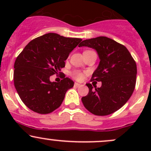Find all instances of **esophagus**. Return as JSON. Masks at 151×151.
I'll use <instances>...</instances> for the list:
<instances>
[{
    "label": "esophagus",
    "mask_w": 151,
    "mask_h": 151,
    "mask_svg": "<svg viewBox=\"0 0 151 151\" xmlns=\"http://www.w3.org/2000/svg\"><path fill=\"white\" fill-rule=\"evenodd\" d=\"M74 86H76V87H79V86H81L80 84H79V83H77V82H75L74 83Z\"/></svg>",
    "instance_id": "1"
}]
</instances>
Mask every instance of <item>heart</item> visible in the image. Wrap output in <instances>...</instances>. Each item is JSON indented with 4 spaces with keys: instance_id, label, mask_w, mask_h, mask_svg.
Returning <instances> with one entry per match:
<instances>
[{
    "instance_id": "1",
    "label": "heart",
    "mask_w": 151,
    "mask_h": 151,
    "mask_svg": "<svg viewBox=\"0 0 151 151\" xmlns=\"http://www.w3.org/2000/svg\"><path fill=\"white\" fill-rule=\"evenodd\" d=\"M71 76L77 80H81L84 77V74L79 70H74L71 72Z\"/></svg>"
}]
</instances>
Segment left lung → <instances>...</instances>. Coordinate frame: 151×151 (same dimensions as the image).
<instances>
[{
    "instance_id": "left-lung-1",
    "label": "left lung",
    "mask_w": 151,
    "mask_h": 151,
    "mask_svg": "<svg viewBox=\"0 0 151 151\" xmlns=\"http://www.w3.org/2000/svg\"><path fill=\"white\" fill-rule=\"evenodd\" d=\"M95 49L100 59L91 81H101L93 89L86 84L89 93L81 98L84 107L96 116H106L121 109L131 96L136 82L137 67L127 48L111 38L101 37L82 41L79 47Z\"/></svg>"
}]
</instances>
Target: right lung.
Wrapping results in <instances>:
<instances>
[{"label": "right lung", "mask_w": 151, "mask_h": 151, "mask_svg": "<svg viewBox=\"0 0 151 151\" xmlns=\"http://www.w3.org/2000/svg\"><path fill=\"white\" fill-rule=\"evenodd\" d=\"M81 40L50 32L25 47L15 60L13 79L26 106L41 114H50L60 106L74 81L65 76L60 82H51L50 77L65 67V61Z\"/></svg>", "instance_id": "right-lung-1"}]
</instances>
